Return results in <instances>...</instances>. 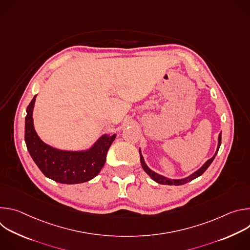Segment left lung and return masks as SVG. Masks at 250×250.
I'll list each match as a JSON object with an SVG mask.
<instances>
[{
    "instance_id": "8db88e82",
    "label": "left lung",
    "mask_w": 250,
    "mask_h": 250,
    "mask_svg": "<svg viewBox=\"0 0 250 250\" xmlns=\"http://www.w3.org/2000/svg\"><path fill=\"white\" fill-rule=\"evenodd\" d=\"M221 140H222V132L219 134V138H218V147H217L216 153L213 154V156H212L210 159H208L200 169H198L196 172H194V173L191 174L190 176H188V177H186V178H183V179H170V178L164 177V176H162V175H160V174H157L156 172L152 171V170L146 165V161H145V158H144V156H142L141 151H140V149H139L140 163H141L142 168H144V170L150 176L151 179L154 180L155 182H157L158 184H162V185H175V186L183 185V184H186V183H188V182H190V181L196 179L197 177L201 176V175L208 169V167L210 165V163L212 162V160L215 159V157H216V155H217V153H218V151H219V148H220V146H221Z\"/></svg>"
}]
</instances>
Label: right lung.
Listing matches in <instances>:
<instances>
[{
  "label": "right lung",
  "instance_id": "add662e5",
  "mask_svg": "<svg viewBox=\"0 0 250 250\" xmlns=\"http://www.w3.org/2000/svg\"><path fill=\"white\" fill-rule=\"evenodd\" d=\"M37 95L26 109L24 140L27 150L41 171L49 179L61 184H79L96 177L105 162L117 134L102 135L86 150L68 151L54 148L40 138L33 126L32 112Z\"/></svg>",
  "mask_w": 250,
  "mask_h": 250
}]
</instances>
